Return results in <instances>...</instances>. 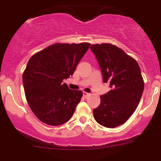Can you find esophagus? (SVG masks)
Segmentation results:
<instances>
[{"label":"esophagus","instance_id":"34e87169","mask_svg":"<svg viewBox=\"0 0 161 161\" xmlns=\"http://www.w3.org/2000/svg\"><path fill=\"white\" fill-rule=\"evenodd\" d=\"M83 96L85 97V98H87L88 96H90V93H88V92H83Z\"/></svg>","mask_w":161,"mask_h":161}]
</instances>
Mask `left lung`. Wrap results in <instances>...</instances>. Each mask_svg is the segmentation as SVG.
Segmentation results:
<instances>
[{"label": "left lung", "mask_w": 161, "mask_h": 161, "mask_svg": "<svg viewBox=\"0 0 161 161\" xmlns=\"http://www.w3.org/2000/svg\"><path fill=\"white\" fill-rule=\"evenodd\" d=\"M90 49L100 65L103 82L111 88L101 96L93 117L106 128H116L125 123L139 105L144 87L141 69L135 59L114 45L97 44Z\"/></svg>", "instance_id": "left-lung-1"}]
</instances>
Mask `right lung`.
<instances>
[{
	"instance_id": "add662e5",
	"label": "right lung",
	"mask_w": 161,
	"mask_h": 161,
	"mask_svg": "<svg viewBox=\"0 0 161 161\" xmlns=\"http://www.w3.org/2000/svg\"><path fill=\"white\" fill-rule=\"evenodd\" d=\"M90 44H55L30 58L22 74L25 94L36 117L49 125H60L71 118L82 97L63 81L73 75Z\"/></svg>"
}]
</instances>
